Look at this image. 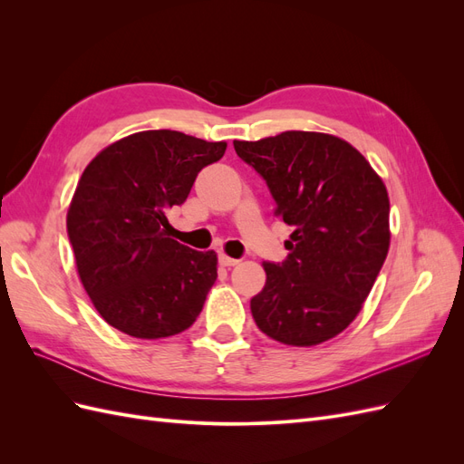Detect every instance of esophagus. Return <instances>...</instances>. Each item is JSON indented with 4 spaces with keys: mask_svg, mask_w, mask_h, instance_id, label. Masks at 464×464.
<instances>
[{
    "mask_svg": "<svg viewBox=\"0 0 464 464\" xmlns=\"http://www.w3.org/2000/svg\"><path fill=\"white\" fill-rule=\"evenodd\" d=\"M218 263L222 265V266H236L237 263H240V261H237V259H234V257H228L227 254H222L220 257H218Z\"/></svg>",
    "mask_w": 464,
    "mask_h": 464,
    "instance_id": "esophagus-1",
    "label": "esophagus"
}]
</instances>
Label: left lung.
<instances>
[{
    "label": "left lung",
    "instance_id": "8db88e82",
    "mask_svg": "<svg viewBox=\"0 0 464 464\" xmlns=\"http://www.w3.org/2000/svg\"><path fill=\"white\" fill-rule=\"evenodd\" d=\"M237 157L263 176L275 217L294 228L280 265L263 261L266 280L251 315L271 339L315 346L360 314L389 251V195L372 164L344 139L283 131L234 141Z\"/></svg>",
    "mask_w": 464,
    "mask_h": 464
}]
</instances>
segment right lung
Returning <instances> with one entry per match:
<instances>
[{"label": "right lung", "mask_w": 464, "mask_h": 464, "mask_svg": "<svg viewBox=\"0 0 464 464\" xmlns=\"http://www.w3.org/2000/svg\"><path fill=\"white\" fill-rule=\"evenodd\" d=\"M227 143L170 130L139 131L102 149L67 210L77 273L96 312L135 339L189 329L217 280V254L170 237L166 210Z\"/></svg>", "instance_id": "right-lung-1"}]
</instances>
